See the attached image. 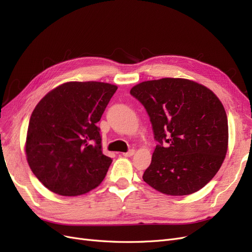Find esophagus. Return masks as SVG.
<instances>
[{
  "mask_svg": "<svg viewBox=\"0 0 252 252\" xmlns=\"http://www.w3.org/2000/svg\"><path fill=\"white\" fill-rule=\"evenodd\" d=\"M134 152H135V150H134V149H130L129 151L124 152V154H122V155H123L124 157H132V156L134 155Z\"/></svg>",
  "mask_w": 252,
  "mask_h": 252,
  "instance_id": "1",
  "label": "esophagus"
}]
</instances>
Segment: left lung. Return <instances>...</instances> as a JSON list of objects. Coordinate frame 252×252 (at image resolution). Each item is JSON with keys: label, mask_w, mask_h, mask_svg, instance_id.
Segmentation results:
<instances>
[{"label": "left lung", "mask_w": 252, "mask_h": 252, "mask_svg": "<svg viewBox=\"0 0 252 252\" xmlns=\"http://www.w3.org/2000/svg\"><path fill=\"white\" fill-rule=\"evenodd\" d=\"M130 94L146 108L158 142L143 180L168 195L202 189L227 154L228 121L219 97L202 84L179 78L145 81Z\"/></svg>", "instance_id": "1"}]
</instances>
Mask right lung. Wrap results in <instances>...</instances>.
I'll list each match as a JSON object with an SVG mask.
<instances>
[{"label": "right lung", "instance_id": "right-lung-1", "mask_svg": "<svg viewBox=\"0 0 252 252\" xmlns=\"http://www.w3.org/2000/svg\"><path fill=\"white\" fill-rule=\"evenodd\" d=\"M117 89L103 82H67L35 106L27 130L26 158L50 191L81 195L104 180L112 159L103 155L96 123Z\"/></svg>", "mask_w": 252, "mask_h": 252}]
</instances>
